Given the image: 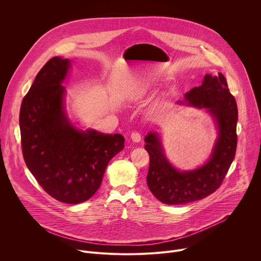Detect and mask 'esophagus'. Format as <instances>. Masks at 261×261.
Returning a JSON list of instances; mask_svg holds the SVG:
<instances>
[{
	"label": "esophagus",
	"instance_id": "34e87169",
	"mask_svg": "<svg viewBox=\"0 0 261 261\" xmlns=\"http://www.w3.org/2000/svg\"><path fill=\"white\" fill-rule=\"evenodd\" d=\"M131 139L133 142H139L141 140V135L138 132H133L131 134Z\"/></svg>",
	"mask_w": 261,
	"mask_h": 261
}]
</instances>
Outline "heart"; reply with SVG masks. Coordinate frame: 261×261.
Wrapping results in <instances>:
<instances>
[{"label":"heart","mask_w":261,"mask_h":261,"mask_svg":"<svg viewBox=\"0 0 261 261\" xmlns=\"http://www.w3.org/2000/svg\"><path fill=\"white\" fill-rule=\"evenodd\" d=\"M151 90V84L147 82H143L142 84H140L136 90V94L138 96H144L145 94H147Z\"/></svg>","instance_id":"obj_1"}]
</instances>
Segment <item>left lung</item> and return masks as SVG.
<instances>
[{"mask_svg":"<svg viewBox=\"0 0 261 261\" xmlns=\"http://www.w3.org/2000/svg\"><path fill=\"white\" fill-rule=\"evenodd\" d=\"M185 104L205 108L212 116L217 138L208 159L201 166L191 170H178L167 159L157 132H150L144 148L150 155L146 176L148 189L166 204H184L200 200L215 192L225 177L237 150L238 107L222 73L205 74L202 84L185 94Z\"/></svg>","mask_w":261,"mask_h":261,"instance_id":"left-lung-1","label":"left lung"}]
</instances>
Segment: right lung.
<instances>
[{"label":"right lung","mask_w":261,"mask_h":261,"mask_svg":"<svg viewBox=\"0 0 261 261\" xmlns=\"http://www.w3.org/2000/svg\"><path fill=\"white\" fill-rule=\"evenodd\" d=\"M71 61L50 59L36 75L20 106L19 128L24 162L55 199L77 204L99 189L109 161L124 148L121 134L74 125L66 111V81Z\"/></svg>","instance_id":"right-lung-1"}]
</instances>
